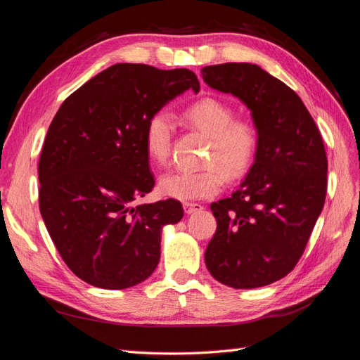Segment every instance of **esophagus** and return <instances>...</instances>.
Wrapping results in <instances>:
<instances>
[{
	"instance_id": "esophagus-1",
	"label": "esophagus",
	"mask_w": 360,
	"mask_h": 360,
	"mask_svg": "<svg viewBox=\"0 0 360 360\" xmlns=\"http://www.w3.org/2000/svg\"><path fill=\"white\" fill-rule=\"evenodd\" d=\"M203 207L200 203H191V202H184V211H186L187 214H194L198 211H202Z\"/></svg>"
}]
</instances>
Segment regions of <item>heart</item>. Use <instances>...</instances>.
Here are the masks:
<instances>
[{"label":"heart","instance_id":"obj_1","mask_svg":"<svg viewBox=\"0 0 360 360\" xmlns=\"http://www.w3.org/2000/svg\"><path fill=\"white\" fill-rule=\"evenodd\" d=\"M184 119L210 139L205 153V167L194 172H170L160 179V190L178 200L207 199L217 194L228 181L243 178L252 167L258 150V132L253 123L235 119L231 105L217 98H203L184 110ZM174 122L169 111L153 112L146 123L145 149L157 166L169 161Z\"/></svg>","mask_w":360,"mask_h":360}]
</instances>
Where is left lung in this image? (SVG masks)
<instances>
[{"instance_id":"8db88e82","label":"left lung","mask_w":360,"mask_h":360,"mask_svg":"<svg viewBox=\"0 0 360 360\" xmlns=\"http://www.w3.org/2000/svg\"><path fill=\"white\" fill-rule=\"evenodd\" d=\"M200 74L211 89L244 102L258 131L255 162L240 188L211 203L217 231L205 264L223 285L259 288L294 269L323 211V137L299 95L258 65H214Z\"/></svg>"}]
</instances>
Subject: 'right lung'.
Segmentation results:
<instances>
[{
  "mask_svg": "<svg viewBox=\"0 0 360 360\" xmlns=\"http://www.w3.org/2000/svg\"><path fill=\"white\" fill-rule=\"evenodd\" d=\"M199 79L188 69L117 63L65 99L39 160V208L70 271L104 290L134 286L157 269L161 231L184 217L174 199L134 205L153 188L149 117Z\"/></svg>",
  "mask_w": 360,
  "mask_h": 360,
  "instance_id": "right-lung-1",
  "label": "right lung"
}]
</instances>
